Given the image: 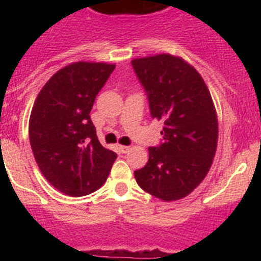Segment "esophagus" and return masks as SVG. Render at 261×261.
Masks as SVG:
<instances>
[{
	"label": "esophagus",
	"instance_id": "1",
	"mask_svg": "<svg viewBox=\"0 0 261 261\" xmlns=\"http://www.w3.org/2000/svg\"><path fill=\"white\" fill-rule=\"evenodd\" d=\"M119 149L121 153H128V151L130 150V146H124V145H120Z\"/></svg>",
	"mask_w": 261,
	"mask_h": 261
}]
</instances>
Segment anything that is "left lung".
<instances>
[{
    "label": "left lung",
    "instance_id": "obj_1",
    "mask_svg": "<svg viewBox=\"0 0 261 261\" xmlns=\"http://www.w3.org/2000/svg\"><path fill=\"white\" fill-rule=\"evenodd\" d=\"M146 90L153 119L163 121V144L149 147V161L135 171L145 192L163 201L190 195L208 174L216 155L218 120L200 73L168 53L132 60Z\"/></svg>",
    "mask_w": 261,
    "mask_h": 261
}]
</instances>
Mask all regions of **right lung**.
I'll return each mask as SVG.
<instances>
[{"label":"right lung","mask_w":261,"mask_h":261,"mask_svg":"<svg viewBox=\"0 0 261 261\" xmlns=\"http://www.w3.org/2000/svg\"><path fill=\"white\" fill-rule=\"evenodd\" d=\"M114 69L106 62H73L49 78L32 107L29 135L36 163L68 196L99 190L117 156L100 145L90 119L95 96Z\"/></svg>","instance_id":"obj_1"}]
</instances>
